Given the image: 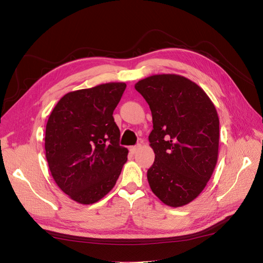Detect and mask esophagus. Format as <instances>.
I'll use <instances>...</instances> for the list:
<instances>
[{
    "mask_svg": "<svg viewBox=\"0 0 263 263\" xmlns=\"http://www.w3.org/2000/svg\"><path fill=\"white\" fill-rule=\"evenodd\" d=\"M141 148V145L139 144V145H136V146H131L130 147V152L132 153V154H135L136 152H138L139 149Z\"/></svg>",
    "mask_w": 263,
    "mask_h": 263,
    "instance_id": "1",
    "label": "esophagus"
}]
</instances>
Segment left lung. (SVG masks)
<instances>
[{
	"label": "left lung",
	"mask_w": 263,
	"mask_h": 263,
	"mask_svg": "<svg viewBox=\"0 0 263 263\" xmlns=\"http://www.w3.org/2000/svg\"><path fill=\"white\" fill-rule=\"evenodd\" d=\"M149 105L155 153L147 171L152 191L164 204L180 208L195 200L218 159L219 118L204 90L176 74L153 75L135 84Z\"/></svg>",
	"instance_id": "8db88e82"
}]
</instances>
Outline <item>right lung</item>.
Instances as JSON below:
<instances>
[{"label": "right lung", "mask_w": 263, "mask_h": 263, "mask_svg": "<svg viewBox=\"0 0 263 263\" xmlns=\"http://www.w3.org/2000/svg\"><path fill=\"white\" fill-rule=\"evenodd\" d=\"M124 83L72 91L52 109L45 132L50 173L72 200L92 204L115 186L129 151L119 145L112 112Z\"/></svg>", "instance_id": "obj_1"}]
</instances>
